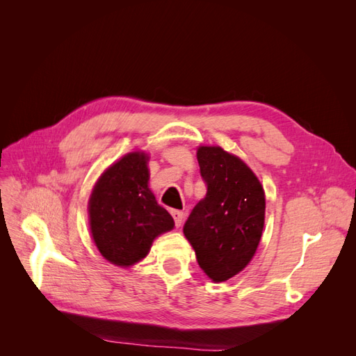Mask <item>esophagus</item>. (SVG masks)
I'll list each match as a JSON object with an SVG mask.
<instances>
[{"label":"esophagus","mask_w":356,"mask_h":356,"mask_svg":"<svg viewBox=\"0 0 356 356\" xmlns=\"http://www.w3.org/2000/svg\"><path fill=\"white\" fill-rule=\"evenodd\" d=\"M170 213H172V217H174L175 225H177V227H179V225L182 224V220H184V212H181L178 209H172Z\"/></svg>","instance_id":"34e87169"}]
</instances>
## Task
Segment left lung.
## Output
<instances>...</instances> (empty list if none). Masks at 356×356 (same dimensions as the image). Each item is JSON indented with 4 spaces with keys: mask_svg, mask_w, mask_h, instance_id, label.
Listing matches in <instances>:
<instances>
[{
    "mask_svg": "<svg viewBox=\"0 0 356 356\" xmlns=\"http://www.w3.org/2000/svg\"><path fill=\"white\" fill-rule=\"evenodd\" d=\"M204 196L184 224V234L202 270L213 282L242 272L260 243L266 196L261 182L243 160L221 147H199Z\"/></svg>",
    "mask_w": 356,
    "mask_h": 356,
    "instance_id": "left-lung-1",
    "label": "left lung"
}]
</instances>
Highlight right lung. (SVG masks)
I'll use <instances>...</instances> for the list:
<instances>
[{
	"label": "right lung",
	"mask_w": 356,
	"mask_h": 356,
	"mask_svg": "<svg viewBox=\"0 0 356 356\" xmlns=\"http://www.w3.org/2000/svg\"><path fill=\"white\" fill-rule=\"evenodd\" d=\"M148 156L134 152L113 163L89 199L92 238L111 264L129 267L147 257L153 241L174 229V218L148 188Z\"/></svg>",
	"instance_id": "1"
}]
</instances>
